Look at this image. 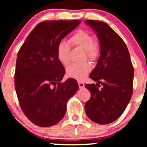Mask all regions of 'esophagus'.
Segmentation results:
<instances>
[{
	"label": "esophagus",
	"instance_id": "1",
	"mask_svg": "<svg viewBox=\"0 0 147 147\" xmlns=\"http://www.w3.org/2000/svg\"><path fill=\"white\" fill-rule=\"evenodd\" d=\"M78 85H79V88H80V89H82V88H83L84 86H85L84 84L82 82H78Z\"/></svg>",
	"mask_w": 147,
	"mask_h": 147
}]
</instances>
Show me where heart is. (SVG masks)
Here are the masks:
<instances>
[{
  "label": "heart",
  "instance_id": "heart-1",
  "mask_svg": "<svg viewBox=\"0 0 147 147\" xmlns=\"http://www.w3.org/2000/svg\"><path fill=\"white\" fill-rule=\"evenodd\" d=\"M69 43L74 47H80L85 51V58L95 61L99 57L100 47L97 40L93 39L90 33L86 31H78L70 37ZM71 47L65 41H61L57 47V55L59 61L64 65L70 62L69 53ZM91 70V65L88 62L74 63L67 67V74L70 78L77 80H82Z\"/></svg>",
  "mask_w": 147,
  "mask_h": 147
}]
</instances>
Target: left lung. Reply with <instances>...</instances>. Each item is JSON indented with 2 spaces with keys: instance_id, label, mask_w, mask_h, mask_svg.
<instances>
[{
  "instance_id": "8db88e82",
  "label": "left lung",
  "mask_w": 147,
  "mask_h": 147,
  "mask_svg": "<svg viewBox=\"0 0 147 147\" xmlns=\"http://www.w3.org/2000/svg\"><path fill=\"white\" fill-rule=\"evenodd\" d=\"M85 23L96 32L100 45L97 65L89 76L97 84H85L91 93L85 111L92 121L107 124L118 119L129 103L134 67L125 43L108 24L94 20ZM100 84L102 86L100 89Z\"/></svg>"
}]
</instances>
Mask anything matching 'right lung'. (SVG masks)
Segmentation results:
<instances>
[{"instance_id": "right-lung-1", "label": "right lung", "mask_w": 147, "mask_h": 147, "mask_svg": "<svg viewBox=\"0 0 147 147\" xmlns=\"http://www.w3.org/2000/svg\"><path fill=\"white\" fill-rule=\"evenodd\" d=\"M80 21H46L38 24L20 48L17 57L15 88L23 113L41 127L58 123L65 116L68 100L78 90L69 78L61 82L65 68L57 55L58 43Z\"/></svg>"}]
</instances>
